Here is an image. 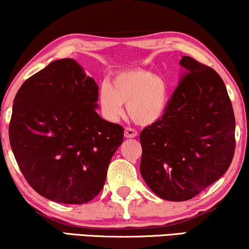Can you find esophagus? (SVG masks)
<instances>
[{
	"mask_svg": "<svg viewBox=\"0 0 249 249\" xmlns=\"http://www.w3.org/2000/svg\"><path fill=\"white\" fill-rule=\"evenodd\" d=\"M138 135V132L130 127H127L124 130V137L125 138H135Z\"/></svg>",
	"mask_w": 249,
	"mask_h": 249,
	"instance_id": "1",
	"label": "esophagus"
}]
</instances>
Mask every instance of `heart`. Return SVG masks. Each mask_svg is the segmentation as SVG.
Wrapping results in <instances>:
<instances>
[{"mask_svg": "<svg viewBox=\"0 0 249 249\" xmlns=\"http://www.w3.org/2000/svg\"><path fill=\"white\" fill-rule=\"evenodd\" d=\"M170 101L168 80L162 74L142 69L124 70L115 74L110 84L104 81L97 95V103L103 117L118 122L124 113L135 124L149 125L164 115Z\"/></svg>", "mask_w": 249, "mask_h": 249, "instance_id": "1", "label": "heart"}]
</instances>
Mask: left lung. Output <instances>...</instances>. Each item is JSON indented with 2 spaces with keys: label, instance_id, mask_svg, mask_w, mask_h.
Here are the masks:
<instances>
[{
  "label": "left lung",
  "instance_id": "obj_1",
  "mask_svg": "<svg viewBox=\"0 0 249 249\" xmlns=\"http://www.w3.org/2000/svg\"><path fill=\"white\" fill-rule=\"evenodd\" d=\"M183 72L158 122L142 129L141 175L154 194L188 200L219 180L234 153L233 108L212 68L182 56Z\"/></svg>",
  "mask_w": 249,
  "mask_h": 249
}]
</instances>
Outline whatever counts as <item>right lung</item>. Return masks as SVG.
Returning <instances> with one entry per match:
<instances>
[{
    "label": "right lung",
    "instance_id": "right-lung-1",
    "mask_svg": "<svg viewBox=\"0 0 249 249\" xmlns=\"http://www.w3.org/2000/svg\"><path fill=\"white\" fill-rule=\"evenodd\" d=\"M97 95L73 59L51 62L16 95L10 145L23 177L47 199L85 204L103 188L124 128L98 115Z\"/></svg>",
    "mask_w": 249,
    "mask_h": 249
}]
</instances>
